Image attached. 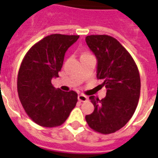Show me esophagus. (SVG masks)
<instances>
[{
  "mask_svg": "<svg viewBox=\"0 0 158 158\" xmlns=\"http://www.w3.org/2000/svg\"><path fill=\"white\" fill-rule=\"evenodd\" d=\"M78 99H79V101L80 102H86L88 101V97L85 96V95H84V94H79V96H78Z\"/></svg>",
  "mask_w": 158,
  "mask_h": 158,
  "instance_id": "esophagus-1",
  "label": "esophagus"
}]
</instances>
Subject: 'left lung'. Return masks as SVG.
Instances as JSON below:
<instances>
[{
	"label": "left lung",
	"mask_w": 158,
	"mask_h": 158,
	"mask_svg": "<svg viewBox=\"0 0 158 158\" xmlns=\"http://www.w3.org/2000/svg\"><path fill=\"white\" fill-rule=\"evenodd\" d=\"M86 43L98 59L97 78L102 79L106 95L90 96L94 112L85 116L92 130L109 135L124 127L135 113L140 96V76L136 63L115 38L87 36Z\"/></svg>",
	"instance_id": "8db88e82"
}]
</instances>
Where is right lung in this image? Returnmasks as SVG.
<instances>
[{
	"instance_id": "1",
	"label": "right lung",
	"mask_w": 158,
	"mask_h": 158,
	"mask_svg": "<svg viewBox=\"0 0 158 158\" xmlns=\"http://www.w3.org/2000/svg\"><path fill=\"white\" fill-rule=\"evenodd\" d=\"M79 38L56 33L47 36L22 60L17 79L19 98L27 115L41 126L61 125L78 102L76 92L56 89L52 79L59 76L64 53Z\"/></svg>"
}]
</instances>
